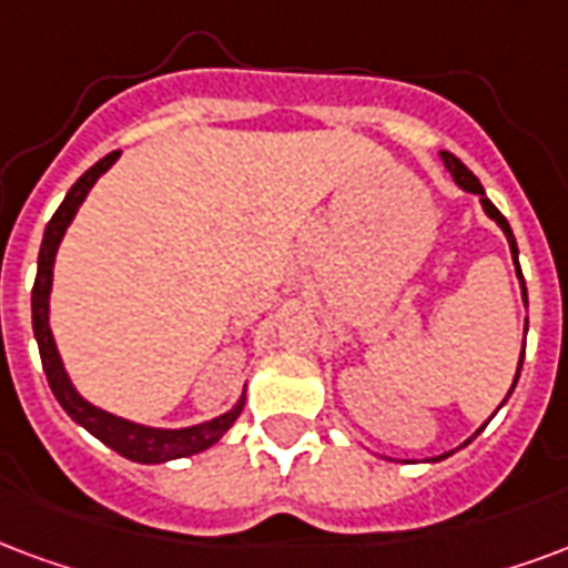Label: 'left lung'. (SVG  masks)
<instances>
[{"instance_id":"obj_1","label":"left lung","mask_w":568,"mask_h":568,"mask_svg":"<svg viewBox=\"0 0 568 568\" xmlns=\"http://www.w3.org/2000/svg\"><path fill=\"white\" fill-rule=\"evenodd\" d=\"M439 155H443L445 168H448V174L455 178L457 186L466 189V192H473V195H478V201H481V207H485L487 216H490V220L497 222L499 229H503V234H506V241H508V250H511V258H515V264H518V243H515L511 225H508L506 216H503V213H499V210L490 204V199L485 195V189H481V183H478L476 174H473V171H469V168H466L455 153H445V150H443ZM518 276H520V267H518ZM520 288H524V301H527V285H524V280H520ZM520 364H524V352H520ZM518 376H520V367H518ZM518 376H515V385H518ZM515 385H511V390H515ZM511 390H508V394H511ZM503 403H506V400H503ZM466 443H469V439H466ZM443 457H448V455H439V457H434V460H443Z\"/></svg>"}]
</instances>
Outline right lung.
Here are the masks:
<instances>
[{
	"label": "right lung",
	"instance_id": "1",
	"mask_svg": "<svg viewBox=\"0 0 568 568\" xmlns=\"http://www.w3.org/2000/svg\"><path fill=\"white\" fill-rule=\"evenodd\" d=\"M120 159V153L104 155L102 162L83 174L74 186L69 189V195L60 204V210L53 213V220L44 229V241H41V252H38V273L36 285H32V331H36L38 352H41V364L48 373L50 390L60 400V406L74 418V422L87 427L95 439H102L108 448H113L116 455L129 457L134 464H165V460H178V457L199 455L213 443H220L231 424L237 422V415L243 413L246 394H241V400L231 406L229 413L213 418V422L192 424V427H180V430H165V427H146V424H134L129 418L111 415L92 406L90 400H83L78 388L71 385L69 373L62 367L60 352L50 334V285H53V262H57V250H60L62 234L74 220V213L83 204V199L90 195V189L95 186V180L102 178L104 171Z\"/></svg>",
	"mask_w": 568,
	"mask_h": 568
}]
</instances>
